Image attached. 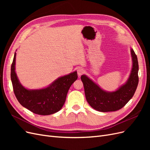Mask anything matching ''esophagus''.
<instances>
[{
    "mask_svg": "<svg viewBox=\"0 0 150 150\" xmlns=\"http://www.w3.org/2000/svg\"><path fill=\"white\" fill-rule=\"evenodd\" d=\"M84 72V70L83 69V68H79L78 69V74L79 76H81Z\"/></svg>",
    "mask_w": 150,
    "mask_h": 150,
    "instance_id": "esophagus-1",
    "label": "esophagus"
}]
</instances>
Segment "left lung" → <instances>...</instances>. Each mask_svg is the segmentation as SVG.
I'll return each instance as SVG.
<instances>
[{
	"mask_svg": "<svg viewBox=\"0 0 150 150\" xmlns=\"http://www.w3.org/2000/svg\"><path fill=\"white\" fill-rule=\"evenodd\" d=\"M130 51L132 67L129 78L115 91H106L86 75L81 76L86 100L95 110L101 112L119 110L133 96L138 84L139 66L137 56L133 49L131 48Z\"/></svg>",
	"mask_w": 150,
	"mask_h": 150,
	"instance_id": "left-lung-1",
	"label": "left lung"
}]
</instances>
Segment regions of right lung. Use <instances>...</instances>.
<instances>
[{
  "label": "right lung",
  "instance_id": "1",
  "mask_svg": "<svg viewBox=\"0 0 150 150\" xmlns=\"http://www.w3.org/2000/svg\"><path fill=\"white\" fill-rule=\"evenodd\" d=\"M15 52L11 66V78L13 92L22 106L35 114L49 115L61 110L71 86L78 79L77 71L59 77L46 88L29 89L22 85L16 72Z\"/></svg>",
  "mask_w": 150,
  "mask_h": 150
}]
</instances>
